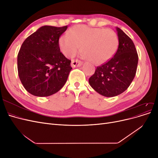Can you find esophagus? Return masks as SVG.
Masks as SVG:
<instances>
[{"mask_svg":"<svg viewBox=\"0 0 158 158\" xmlns=\"http://www.w3.org/2000/svg\"><path fill=\"white\" fill-rule=\"evenodd\" d=\"M82 62L80 60H72V63H71V66L72 67H79V66H81L82 65Z\"/></svg>","mask_w":158,"mask_h":158,"instance_id":"esophagus-1","label":"esophagus"}]
</instances>
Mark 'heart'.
Wrapping results in <instances>:
<instances>
[{"mask_svg":"<svg viewBox=\"0 0 158 158\" xmlns=\"http://www.w3.org/2000/svg\"><path fill=\"white\" fill-rule=\"evenodd\" d=\"M118 45V37L113 31L84 25L73 27L70 35L64 34L59 39L60 49L66 56H74L82 46L83 58L92 60L97 64L111 59Z\"/></svg>","mask_w":158,"mask_h":158,"instance_id":"1","label":"heart"}]
</instances>
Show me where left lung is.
<instances>
[{
    "label": "left lung",
    "instance_id": "1",
    "mask_svg": "<svg viewBox=\"0 0 158 158\" xmlns=\"http://www.w3.org/2000/svg\"><path fill=\"white\" fill-rule=\"evenodd\" d=\"M118 49L112 59L98 66L89 78V83L105 97H114L129 87L136 73L138 56L132 40L120 28L116 27Z\"/></svg>",
    "mask_w": 158,
    "mask_h": 158
}]
</instances>
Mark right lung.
Segmentation results:
<instances>
[{
  "label": "right lung",
  "instance_id": "add662e5",
  "mask_svg": "<svg viewBox=\"0 0 158 158\" xmlns=\"http://www.w3.org/2000/svg\"><path fill=\"white\" fill-rule=\"evenodd\" d=\"M67 26H44L27 37L18 54V71L23 87L38 97L49 96L63 87L71 69L60 52L59 40Z\"/></svg>",
  "mask_w": 158,
  "mask_h": 158
}]
</instances>
